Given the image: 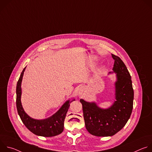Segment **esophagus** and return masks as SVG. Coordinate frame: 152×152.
<instances>
[{"label": "esophagus", "instance_id": "1", "mask_svg": "<svg viewBox=\"0 0 152 152\" xmlns=\"http://www.w3.org/2000/svg\"><path fill=\"white\" fill-rule=\"evenodd\" d=\"M81 91H82V90H80V92H79V94H80V93H81Z\"/></svg>", "mask_w": 152, "mask_h": 152}]
</instances>
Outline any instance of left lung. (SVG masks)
I'll use <instances>...</instances> for the list:
<instances>
[{"mask_svg":"<svg viewBox=\"0 0 152 152\" xmlns=\"http://www.w3.org/2000/svg\"><path fill=\"white\" fill-rule=\"evenodd\" d=\"M112 57L115 61L113 72L117 74L115 100L113 105L103 109L95 102L80 100L86 129L94 136L110 137L117 134L127 122L133 109L134 93L131 76L123 61L113 54Z\"/></svg>","mask_w":152,"mask_h":152,"instance_id":"obj_1","label":"left lung"}]
</instances>
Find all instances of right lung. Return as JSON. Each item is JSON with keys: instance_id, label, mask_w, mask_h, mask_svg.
<instances>
[{"instance_id": "obj_1", "label": "right lung", "mask_w": 152, "mask_h": 152, "mask_svg": "<svg viewBox=\"0 0 152 152\" xmlns=\"http://www.w3.org/2000/svg\"><path fill=\"white\" fill-rule=\"evenodd\" d=\"M25 69L26 67L20 75L16 87L17 109L21 121L29 131L36 135L50 137L61 134L64 130V121L69 108L70 103L75 99L72 101H70V100L66 101L55 114L48 118L36 120L30 117L24 111L21 102V84Z\"/></svg>"}]
</instances>
